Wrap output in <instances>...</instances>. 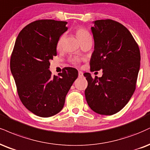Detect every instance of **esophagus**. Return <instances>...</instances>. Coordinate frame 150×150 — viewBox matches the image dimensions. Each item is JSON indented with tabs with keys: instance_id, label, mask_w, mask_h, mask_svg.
I'll return each instance as SVG.
<instances>
[{
	"instance_id": "esophagus-1",
	"label": "esophagus",
	"mask_w": 150,
	"mask_h": 150,
	"mask_svg": "<svg viewBox=\"0 0 150 150\" xmlns=\"http://www.w3.org/2000/svg\"><path fill=\"white\" fill-rule=\"evenodd\" d=\"M78 75H79V77H82V75H83V73L82 71H79L78 72Z\"/></svg>"
}]
</instances>
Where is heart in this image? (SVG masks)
<instances>
[{"label":"heart","mask_w":150,"mask_h":150,"mask_svg":"<svg viewBox=\"0 0 150 150\" xmlns=\"http://www.w3.org/2000/svg\"><path fill=\"white\" fill-rule=\"evenodd\" d=\"M76 35L78 38L80 42L82 41L85 40L86 39L91 38V35H90L89 32L88 31L86 28H83V27H79L76 30ZM63 40H64V35H61L60 38H59V40L57 42V47L59 48L61 45V43H62ZM70 62L72 63V64L74 65H77L80 63V60H79L77 58H70Z\"/></svg>","instance_id":"b5f03b06"}]
</instances>
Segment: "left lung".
<instances>
[{"label":"left lung","instance_id":"left-lung-1","mask_svg":"<svg viewBox=\"0 0 150 150\" xmlns=\"http://www.w3.org/2000/svg\"><path fill=\"white\" fill-rule=\"evenodd\" d=\"M94 51L91 71L103 70L101 77L84 74L88 82L85 97L95 112L112 115L128 103L136 89L140 65L138 43L122 23L107 19L94 21L91 27Z\"/></svg>","mask_w":150,"mask_h":150}]
</instances>
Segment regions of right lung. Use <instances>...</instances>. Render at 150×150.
Listing matches in <instances>:
<instances>
[{
	"label": "right lung",
	"instance_id": "1",
	"mask_svg": "<svg viewBox=\"0 0 150 150\" xmlns=\"http://www.w3.org/2000/svg\"><path fill=\"white\" fill-rule=\"evenodd\" d=\"M67 22L39 19L26 26L18 35L10 58V70L18 95L28 110L49 117L64 108L66 96L78 77V71L67 67L52 75L50 60L57 56V42L68 30Z\"/></svg>",
	"mask_w": 150,
	"mask_h": 150
}]
</instances>
